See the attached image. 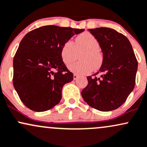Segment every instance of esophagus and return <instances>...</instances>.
<instances>
[{"label":"esophagus","instance_id":"1","mask_svg":"<svg viewBox=\"0 0 147 147\" xmlns=\"http://www.w3.org/2000/svg\"><path fill=\"white\" fill-rule=\"evenodd\" d=\"M78 78V76L76 75V74H74V80H77Z\"/></svg>","mask_w":147,"mask_h":147}]
</instances>
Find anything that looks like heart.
<instances>
[{
  "mask_svg": "<svg viewBox=\"0 0 147 147\" xmlns=\"http://www.w3.org/2000/svg\"><path fill=\"white\" fill-rule=\"evenodd\" d=\"M76 44L71 40L65 42L61 49V57L65 65H69L77 59L78 53H83L80 56L82 61L72 64L69 67L71 71L80 75H85L100 67L102 56L100 53V44L96 37L90 33L80 34L76 40Z\"/></svg>",
  "mask_w": 147,
  "mask_h": 147,
  "instance_id": "b5f03b06",
  "label": "heart"
}]
</instances>
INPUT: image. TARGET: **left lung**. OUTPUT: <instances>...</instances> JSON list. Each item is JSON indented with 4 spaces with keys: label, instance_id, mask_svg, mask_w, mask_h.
<instances>
[{
    "label": "left lung",
    "instance_id": "1",
    "mask_svg": "<svg viewBox=\"0 0 147 147\" xmlns=\"http://www.w3.org/2000/svg\"><path fill=\"white\" fill-rule=\"evenodd\" d=\"M88 30L98 40L103 59L97 73L87 77L88 84L81 94L91 107L110 111L120 107L134 90L138 61L123 34L108 27Z\"/></svg>",
    "mask_w": 147,
    "mask_h": 147
}]
</instances>
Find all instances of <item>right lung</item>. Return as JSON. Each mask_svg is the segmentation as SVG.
I'll list each match as a JSON object with an SVG mask.
<instances>
[{"instance_id": "right-lung-1", "label": "right lung", "mask_w": 147, "mask_h": 147, "mask_svg": "<svg viewBox=\"0 0 147 147\" xmlns=\"http://www.w3.org/2000/svg\"><path fill=\"white\" fill-rule=\"evenodd\" d=\"M84 31L47 25L24 36L13 58V84L27 107L41 112L60 102L63 86L74 79L62 59V47Z\"/></svg>"}]
</instances>
